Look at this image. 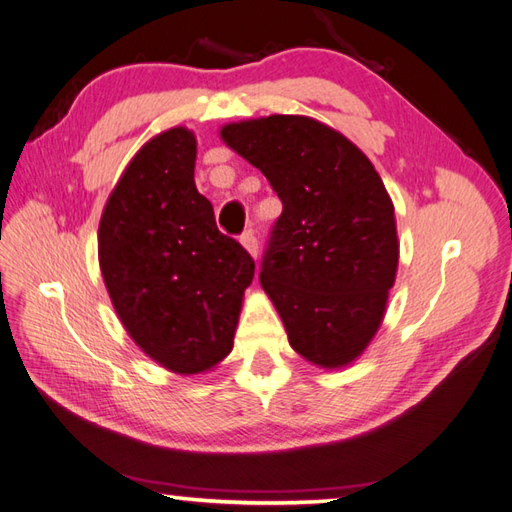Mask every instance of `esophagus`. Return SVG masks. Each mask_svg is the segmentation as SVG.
Wrapping results in <instances>:
<instances>
[{"instance_id":"esophagus-1","label":"esophagus","mask_w":512,"mask_h":512,"mask_svg":"<svg viewBox=\"0 0 512 512\" xmlns=\"http://www.w3.org/2000/svg\"><path fill=\"white\" fill-rule=\"evenodd\" d=\"M240 242H242V246L246 248L248 253H251L253 257H257V251H259V246H257V237H255V231L253 229H248V231H244L242 235H240Z\"/></svg>"}]
</instances>
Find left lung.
Segmentation results:
<instances>
[{"mask_svg": "<svg viewBox=\"0 0 512 512\" xmlns=\"http://www.w3.org/2000/svg\"><path fill=\"white\" fill-rule=\"evenodd\" d=\"M222 139L264 172L283 202L259 281L296 353L353 362L382 325L395 283V207L366 154L303 115L229 124Z\"/></svg>", "mask_w": 512, "mask_h": 512, "instance_id": "8db88e82", "label": "left lung"}]
</instances>
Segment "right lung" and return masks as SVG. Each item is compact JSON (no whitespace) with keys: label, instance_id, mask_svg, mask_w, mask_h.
I'll list each match as a JSON object with an SVG mask.
<instances>
[{"label":"right lung","instance_id":"obj_1","mask_svg":"<svg viewBox=\"0 0 512 512\" xmlns=\"http://www.w3.org/2000/svg\"><path fill=\"white\" fill-rule=\"evenodd\" d=\"M194 163L187 128L150 139L115 185L98 231L102 277L122 325L154 362L183 375L229 355L255 275L246 248L218 231Z\"/></svg>","mask_w":512,"mask_h":512}]
</instances>
